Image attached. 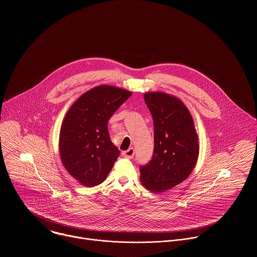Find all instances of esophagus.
Returning <instances> with one entry per match:
<instances>
[{"label": "esophagus", "mask_w": 257, "mask_h": 257, "mask_svg": "<svg viewBox=\"0 0 257 257\" xmlns=\"http://www.w3.org/2000/svg\"><path fill=\"white\" fill-rule=\"evenodd\" d=\"M134 154H135V151L133 148H130L128 149L127 151H124L122 153V155L125 157V158H128V159H132L134 157Z\"/></svg>", "instance_id": "esophagus-1"}]
</instances>
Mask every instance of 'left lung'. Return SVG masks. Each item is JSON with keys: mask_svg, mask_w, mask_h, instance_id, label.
<instances>
[{"mask_svg": "<svg viewBox=\"0 0 257 257\" xmlns=\"http://www.w3.org/2000/svg\"><path fill=\"white\" fill-rule=\"evenodd\" d=\"M154 120V155L140 167L143 185L164 192L185 180L195 168L199 155L198 135L193 118L176 96L161 91L144 95Z\"/></svg>", "mask_w": 257, "mask_h": 257, "instance_id": "8db88e82", "label": "left lung"}]
</instances>
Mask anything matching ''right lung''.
Instances as JSON below:
<instances>
[{
  "label": "right lung",
  "instance_id": "add662e5",
  "mask_svg": "<svg viewBox=\"0 0 257 257\" xmlns=\"http://www.w3.org/2000/svg\"><path fill=\"white\" fill-rule=\"evenodd\" d=\"M132 92L117 86H95L82 94L65 116L59 137L64 168L81 184L102 183L119 157L107 129L110 117Z\"/></svg>",
  "mask_w": 257,
  "mask_h": 257
}]
</instances>
